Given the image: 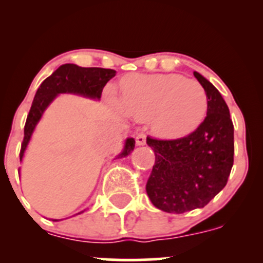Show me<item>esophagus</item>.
I'll list each match as a JSON object with an SVG mask.
<instances>
[{"instance_id": "34e87169", "label": "esophagus", "mask_w": 263, "mask_h": 263, "mask_svg": "<svg viewBox=\"0 0 263 263\" xmlns=\"http://www.w3.org/2000/svg\"><path fill=\"white\" fill-rule=\"evenodd\" d=\"M136 144H137V146H143V144H146V135L138 134L136 136Z\"/></svg>"}]
</instances>
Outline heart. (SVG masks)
<instances>
[{
    "label": "heart",
    "mask_w": 263,
    "mask_h": 263,
    "mask_svg": "<svg viewBox=\"0 0 263 263\" xmlns=\"http://www.w3.org/2000/svg\"><path fill=\"white\" fill-rule=\"evenodd\" d=\"M119 110L140 121L149 120L162 137H180L199 127L208 111V96L195 80L177 74H137L121 84Z\"/></svg>",
    "instance_id": "obj_1"
}]
</instances>
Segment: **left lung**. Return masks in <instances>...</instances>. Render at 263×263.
<instances>
[{
  "mask_svg": "<svg viewBox=\"0 0 263 263\" xmlns=\"http://www.w3.org/2000/svg\"><path fill=\"white\" fill-rule=\"evenodd\" d=\"M208 96L204 121L193 134L172 141L147 137L156 156L146 192L157 209L183 214L204 208L224 189L234 164V125L221 93L194 71Z\"/></svg>",
  "mask_w": 263,
  "mask_h": 263,
  "instance_id": "left-lung-1",
  "label": "left lung"
}]
</instances>
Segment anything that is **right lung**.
<instances>
[{"mask_svg": "<svg viewBox=\"0 0 263 263\" xmlns=\"http://www.w3.org/2000/svg\"><path fill=\"white\" fill-rule=\"evenodd\" d=\"M115 75H116V70H112V69L81 68L79 65L69 63V64L60 65L50 77H48L38 87L34 100L32 102L31 110L27 116L25 138H23L20 153L21 162L23 161V157L28 148L35 127L43 117L45 110L55 100L57 96L60 93H73V95H79L83 98L99 101L101 99L102 89ZM134 138H126L122 151L114 159L125 158L134 151ZM18 173H21V168L18 170ZM84 211H86V209L79 211L75 215H79ZM53 221H58V219H53Z\"/></svg>", "mask_w": 263, "mask_h": 263, "instance_id": "obj_1", "label": "right lung"}]
</instances>
